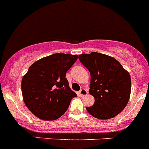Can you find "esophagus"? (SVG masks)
<instances>
[{
  "mask_svg": "<svg viewBox=\"0 0 149 149\" xmlns=\"http://www.w3.org/2000/svg\"><path fill=\"white\" fill-rule=\"evenodd\" d=\"M87 94H88V92H87V90H85L84 88H82L80 91H79V95H80L81 97L86 96V95H87Z\"/></svg>",
  "mask_w": 149,
  "mask_h": 149,
  "instance_id": "1",
  "label": "esophagus"
}]
</instances>
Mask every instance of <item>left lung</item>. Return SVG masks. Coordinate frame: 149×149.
Here are the masks:
<instances>
[{
    "label": "left lung",
    "instance_id": "1",
    "mask_svg": "<svg viewBox=\"0 0 149 149\" xmlns=\"http://www.w3.org/2000/svg\"><path fill=\"white\" fill-rule=\"evenodd\" d=\"M90 71V93L95 98L87 112L98 119H110L126 106L131 93V77L120 62L112 56L92 52L79 56Z\"/></svg>",
    "mask_w": 149,
    "mask_h": 149
}]
</instances>
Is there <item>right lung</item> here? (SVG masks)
<instances>
[{
  "instance_id": "obj_1",
  "label": "right lung",
  "mask_w": 149,
  "mask_h": 149,
  "mask_svg": "<svg viewBox=\"0 0 149 149\" xmlns=\"http://www.w3.org/2000/svg\"><path fill=\"white\" fill-rule=\"evenodd\" d=\"M77 59V55L54 54L29 68L22 79V94L28 109L37 118L45 120L59 118L72 98L77 96L66 79L67 71Z\"/></svg>"
}]
</instances>
